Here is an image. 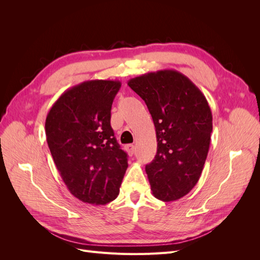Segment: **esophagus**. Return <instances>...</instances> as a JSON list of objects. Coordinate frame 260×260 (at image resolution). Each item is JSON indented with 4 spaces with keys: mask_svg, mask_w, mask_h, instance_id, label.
Returning <instances> with one entry per match:
<instances>
[{
    "mask_svg": "<svg viewBox=\"0 0 260 260\" xmlns=\"http://www.w3.org/2000/svg\"><path fill=\"white\" fill-rule=\"evenodd\" d=\"M125 149H127V152L130 156L135 154V145H133V144H127V145H125Z\"/></svg>",
    "mask_w": 260,
    "mask_h": 260,
    "instance_id": "1",
    "label": "esophagus"
}]
</instances>
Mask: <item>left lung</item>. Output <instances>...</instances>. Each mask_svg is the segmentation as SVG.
Masks as SVG:
<instances>
[{
    "mask_svg": "<svg viewBox=\"0 0 260 260\" xmlns=\"http://www.w3.org/2000/svg\"><path fill=\"white\" fill-rule=\"evenodd\" d=\"M152 115L157 153L145 166L156 199L176 201L198 183L205 165L212 131L206 98L177 70H159L129 80Z\"/></svg>",
    "mask_w": 260,
    "mask_h": 260,
    "instance_id": "1",
    "label": "left lung"
}]
</instances>
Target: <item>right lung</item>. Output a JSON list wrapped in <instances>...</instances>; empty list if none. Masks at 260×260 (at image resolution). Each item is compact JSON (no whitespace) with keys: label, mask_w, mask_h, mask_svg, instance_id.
Listing matches in <instances>:
<instances>
[{"label":"right lung","mask_w":260,"mask_h":260,"mask_svg":"<svg viewBox=\"0 0 260 260\" xmlns=\"http://www.w3.org/2000/svg\"><path fill=\"white\" fill-rule=\"evenodd\" d=\"M120 81L91 80L73 86L55 102L45 135L55 165L75 198L105 205L119 194L128 155L111 125Z\"/></svg>","instance_id":"obj_1"}]
</instances>
